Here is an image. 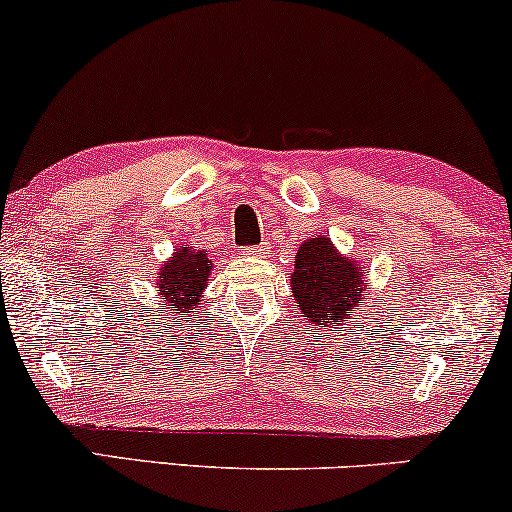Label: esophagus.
<instances>
[{"mask_svg": "<svg viewBox=\"0 0 512 512\" xmlns=\"http://www.w3.org/2000/svg\"><path fill=\"white\" fill-rule=\"evenodd\" d=\"M243 255H245V257H255V260H260V257H267V255H269V243L252 245V248H245Z\"/></svg>", "mask_w": 512, "mask_h": 512, "instance_id": "esophagus-1", "label": "esophagus"}]
</instances>
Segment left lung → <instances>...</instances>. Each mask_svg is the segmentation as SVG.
<instances>
[{"instance_id": "left-lung-1", "label": "left lung", "mask_w": 512, "mask_h": 512, "mask_svg": "<svg viewBox=\"0 0 512 512\" xmlns=\"http://www.w3.org/2000/svg\"><path fill=\"white\" fill-rule=\"evenodd\" d=\"M368 271L359 257L342 255L328 236H312L295 252L290 293L312 331L342 326L361 312Z\"/></svg>"}]
</instances>
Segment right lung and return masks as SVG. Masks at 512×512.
<instances>
[{
	"label": "right lung",
	"mask_w": 512,
	"mask_h": 512,
	"mask_svg": "<svg viewBox=\"0 0 512 512\" xmlns=\"http://www.w3.org/2000/svg\"><path fill=\"white\" fill-rule=\"evenodd\" d=\"M212 276V260L208 250H196L193 245L179 243L170 260L160 264L153 276V293L158 302L160 316H193V309L203 302V293Z\"/></svg>",
	"instance_id": "1"
}]
</instances>
